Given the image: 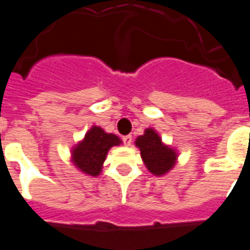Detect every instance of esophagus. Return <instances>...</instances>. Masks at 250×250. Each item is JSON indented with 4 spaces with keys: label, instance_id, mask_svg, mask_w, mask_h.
<instances>
[{
    "label": "esophagus",
    "instance_id": "34e87169",
    "mask_svg": "<svg viewBox=\"0 0 250 250\" xmlns=\"http://www.w3.org/2000/svg\"><path fill=\"white\" fill-rule=\"evenodd\" d=\"M123 141H124V144L126 145V146H130L132 143V138L131 135H126V136H123Z\"/></svg>",
    "mask_w": 250,
    "mask_h": 250
}]
</instances>
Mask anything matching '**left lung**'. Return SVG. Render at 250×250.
<instances>
[{
  "mask_svg": "<svg viewBox=\"0 0 250 250\" xmlns=\"http://www.w3.org/2000/svg\"><path fill=\"white\" fill-rule=\"evenodd\" d=\"M135 145L140 149L141 159L152 175H165L176 164V150L164 144L158 132L152 127L145 129L144 134L135 140Z\"/></svg>",
  "mask_w": 250,
  "mask_h": 250,
  "instance_id": "8db88e82",
  "label": "left lung"
}]
</instances>
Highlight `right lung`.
<instances>
[{
  "mask_svg": "<svg viewBox=\"0 0 250 250\" xmlns=\"http://www.w3.org/2000/svg\"><path fill=\"white\" fill-rule=\"evenodd\" d=\"M123 141L119 136L109 134L100 126H94L86 132L79 144L72 147L71 161L81 173L89 176L100 175L106 155L112 146Z\"/></svg>",
  "mask_w": 250,
  "mask_h": 250,
  "instance_id": "right-lung-1",
  "label": "right lung"
}]
</instances>
